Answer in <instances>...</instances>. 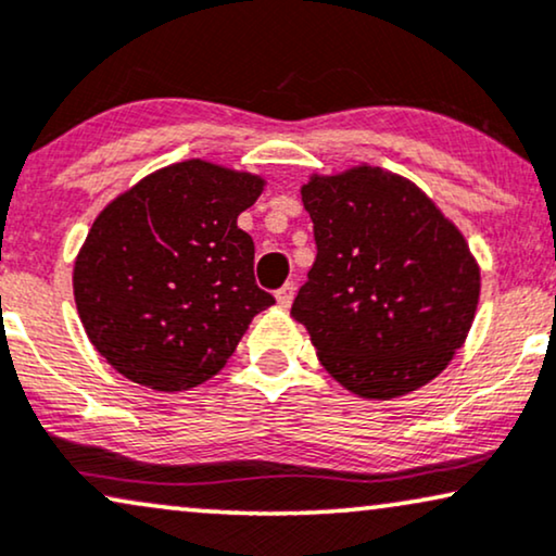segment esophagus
<instances>
[{"instance_id":"esophagus-1","label":"esophagus","mask_w":556,"mask_h":556,"mask_svg":"<svg viewBox=\"0 0 556 556\" xmlns=\"http://www.w3.org/2000/svg\"><path fill=\"white\" fill-rule=\"evenodd\" d=\"M294 290H298V287H294L292 282H287L285 287H279V290H277V302H279V305L290 307L292 300H294Z\"/></svg>"}]
</instances>
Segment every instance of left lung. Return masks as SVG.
Returning a JSON list of instances; mask_svg holds the SVG:
<instances>
[{
	"mask_svg": "<svg viewBox=\"0 0 556 556\" xmlns=\"http://www.w3.org/2000/svg\"><path fill=\"white\" fill-rule=\"evenodd\" d=\"M313 269L292 302L330 377L392 400L446 369L472 328L480 266L431 197L379 166L302 185Z\"/></svg>",
	"mask_w": 556,
	"mask_h": 556,
	"instance_id": "8db88e82",
	"label": "left lung"
}]
</instances>
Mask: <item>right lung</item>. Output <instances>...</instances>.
Returning <instances> with one entry per match:
<instances>
[{
	"label": "right lung",
	"instance_id": "obj_1",
	"mask_svg": "<svg viewBox=\"0 0 556 556\" xmlns=\"http://www.w3.org/2000/svg\"><path fill=\"white\" fill-rule=\"evenodd\" d=\"M264 179L189 159L140 179L97 215L74 264L91 346L130 382L161 392L217 375L269 292L238 215Z\"/></svg>",
	"mask_w": 556,
	"mask_h": 556
}]
</instances>
